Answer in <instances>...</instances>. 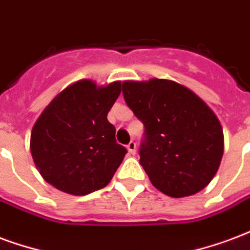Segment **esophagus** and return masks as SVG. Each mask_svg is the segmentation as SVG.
Segmentation results:
<instances>
[{
    "label": "esophagus",
    "mask_w": 250,
    "mask_h": 250,
    "mask_svg": "<svg viewBox=\"0 0 250 250\" xmlns=\"http://www.w3.org/2000/svg\"><path fill=\"white\" fill-rule=\"evenodd\" d=\"M127 149H128L130 155H135L136 153V143L135 142H130V143L127 144Z\"/></svg>",
    "instance_id": "1"
}]
</instances>
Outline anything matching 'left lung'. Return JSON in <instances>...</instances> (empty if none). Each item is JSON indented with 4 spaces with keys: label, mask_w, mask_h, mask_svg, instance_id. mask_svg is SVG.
Segmentation results:
<instances>
[{
    "label": "left lung",
    "mask_w": 250,
    "mask_h": 250,
    "mask_svg": "<svg viewBox=\"0 0 250 250\" xmlns=\"http://www.w3.org/2000/svg\"><path fill=\"white\" fill-rule=\"evenodd\" d=\"M127 106L144 125L140 164L171 197L195 195L220 167L224 135L217 116L186 86L168 79L123 82Z\"/></svg>",
    "instance_id": "8db88e82"
}]
</instances>
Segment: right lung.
Returning a JSON list of instances; mask_svg holds the SVG:
<instances>
[{
  "label": "right lung",
  "instance_id": "1",
  "mask_svg": "<svg viewBox=\"0 0 250 250\" xmlns=\"http://www.w3.org/2000/svg\"><path fill=\"white\" fill-rule=\"evenodd\" d=\"M122 83L70 84L50 102L31 130L30 151L41 176L57 189L84 196L111 182L127 149L116 143L107 114Z\"/></svg>",
  "mask_w": 250,
  "mask_h": 250
}]
</instances>
